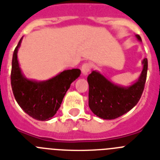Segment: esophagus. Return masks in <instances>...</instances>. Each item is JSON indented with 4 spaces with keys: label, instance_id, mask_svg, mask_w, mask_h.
I'll return each instance as SVG.
<instances>
[{
    "label": "esophagus",
    "instance_id": "1",
    "mask_svg": "<svg viewBox=\"0 0 160 160\" xmlns=\"http://www.w3.org/2000/svg\"><path fill=\"white\" fill-rule=\"evenodd\" d=\"M91 67H92V65H91L90 63H84L82 66H81V71H82L83 75H87L88 73L90 71V70H91Z\"/></svg>",
    "mask_w": 160,
    "mask_h": 160
}]
</instances>
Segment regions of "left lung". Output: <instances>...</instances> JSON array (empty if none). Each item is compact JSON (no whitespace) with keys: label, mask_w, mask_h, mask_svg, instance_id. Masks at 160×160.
<instances>
[{"label":"left lung","mask_w":160,"mask_h":160,"mask_svg":"<svg viewBox=\"0 0 160 160\" xmlns=\"http://www.w3.org/2000/svg\"><path fill=\"white\" fill-rule=\"evenodd\" d=\"M141 41L139 36H136ZM143 70L139 80L128 87L114 85L100 72L92 71L87 77L89 83V107L91 111L104 119L121 116L139 102L146 81L148 60L142 61Z\"/></svg>","instance_id":"left-lung-1"}]
</instances>
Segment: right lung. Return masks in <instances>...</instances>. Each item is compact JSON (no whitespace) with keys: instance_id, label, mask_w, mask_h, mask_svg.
<instances>
[{"instance_id":"1","label":"right lung","mask_w":160,"mask_h":160,"mask_svg":"<svg viewBox=\"0 0 160 160\" xmlns=\"http://www.w3.org/2000/svg\"><path fill=\"white\" fill-rule=\"evenodd\" d=\"M22 38L12 57L11 84L14 96L21 108L37 120H49L56 114L70 84L80 75L79 69L64 70L45 81L29 80L24 76L19 65L17 52Z\"/></svg>"}]
</instances>
